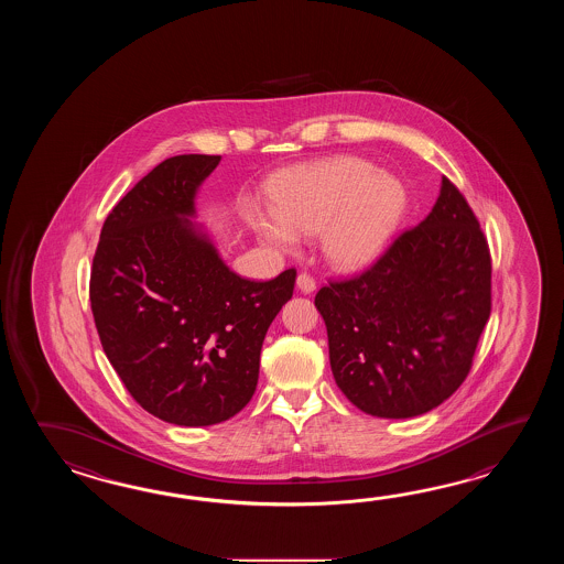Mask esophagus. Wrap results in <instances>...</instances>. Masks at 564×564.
I'll return each instance as SVG.
<instances>
[{
	"mask_svg": "<svg viewBox=\"0 0 564 564\" xmlns=\"http://www.w3.org/2000/svg\"><path fill=\"white\" fill-rule=\"evenodd\" d=\"M296 288H299L300 292H304V294H311V292H314V288H316V282L308 274H299Z\"/></svg>",
	"mask_w": 564,
	"mask_h": 564,
	"instance_id": "34e87169",
	"label": "esophagus"
}]
</instances>
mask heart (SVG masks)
<instances>
[{"label": "heart", "instance_id": "obj_1", "mask_svg": "<svg viewBox=\"0 0 564 564\" xmlns=\"http://www.w3.org/2000/svg\"><path fill=\"white\" fill-rule=\"evenodd\" d=\"M274 212L243 207V219L270 246L294 250L299 234L323 231L330 264L355 272L383 256L408 207L403 183L365 159L338 156L290 171L272 192Z\"/></svg>", "mask_w": 564, "mask_h": 564}]
</instances>
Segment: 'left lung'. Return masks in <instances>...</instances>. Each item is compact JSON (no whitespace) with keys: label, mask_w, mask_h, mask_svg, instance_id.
<instances>
[{"label":"left lung","mask_w":564,"mask_h":564,"mask_svg":"<svg viewBox=\"0 0 564 564\" xmlns=\"http://www.w3.org/2000/svg\"><path fill=\"white\" fill-rule=\"evenodd\" d=\"M491 262L478 219L444 177L420 226L365 274L318 290L338 389L383 420L442 405L468 377L490 318Z\"/></svg>","instance_id":"1"}]
</instances>
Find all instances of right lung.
I'll return each instance as SVG.
<instances>
[{
  "label": "right lung",
  "mask_w": 564,
  "mask_h": 564,
  "mask_svg": "<svg viewBox=\"0 0 564 564\" xmlns=\"http://www.w3.org/2000/svg\"><path fill=\"white\" fill-rule=\"evenodd\" d=\"M219 155L156 165L108 214L90 306L110 365L151 415L183 427L228 421L252 399L265 333L292 299L296 270L238 276L193 217Z\"/></svg>",
  "instance_id": "obj_1"
}]
</instances>
